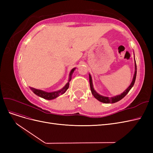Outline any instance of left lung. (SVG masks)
<instances>
[{"mask_svg": "<svg viewBox=\"0 0 153 153\" xmlns=\"http://www.w3.org/2000/svg\"><path fill=\"white\" fill-rule=\"evenodd\" d=\"M135 74H134V76H133L131 84H130V85H129L128 87V89L125 90L124 92H123L121 95H118V96H116L112 97V98H109V97H105V96H101L98 93H97V92L94 89L93 85H92V78H91V76L89 75V83H90L91 91L92 95L94 96V98L98 100V101H101V102L104 103H115V102H117V101L122 100L124 98V97L128 93V92L130 91V89L133 86L134 84H135V79H136V76H137V64H136V62H135Z\"/></svg>", "mask_w": 153, "mask_h": 153, "instance_id": "left-lung-1", "label": "left lung"}]
</instances>
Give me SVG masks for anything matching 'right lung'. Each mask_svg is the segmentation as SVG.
<instances>
[{
    "label": "right lung",
    "mask_w": 153,
    "mask_h": 153,
    "mask_svg": "<svg viewBox=\"0 0 153 153\" xmlns=\"http://www.w3.org/2000/svg\"><path fill=\"white\" fill-rule=\"evenodd\" d=\"M75 68H73V69H71L70 74H69V82L70 81L71 79V75L73 74V71H75ZM69 83L68 82L66 85L64 86L62 89L59 90L58 91L52 92H45V91H41V90L36 89H34V88H32V87H30V89L32 90V91L35 94H36L37 96H40V97H41V98H43L44 99L50 100H53V99L56 98L57 97H58L59 95L64 94V92H65L66 91V90L69 88Z\"/></svg>",
    "instance_id": "right-lung-1"
}]
</instances>
